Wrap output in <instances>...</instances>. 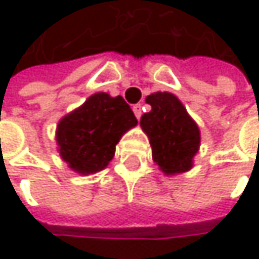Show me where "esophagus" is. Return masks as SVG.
<instances>
[{
    "instance_id": "obj_1",
    "label": "esophagus",
    "mask_w": 259,
    "mask_h": 259,
    "mask_svg": "<svg viewBox=\"0 0 259 259\" xmlns=\"http://www.w3.org/2000/svg\"><path fill=\"white\" fill-rule=\"evenodd\" d=\"M133 112H135V117L139 120V118H141V115H142V105H141V103L135 105V106H133Z\"/></svg>"
}]
</instances>
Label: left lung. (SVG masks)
Returning a JSON list of instances; mask_svg holds the SVG:
<instances>
[{"label":"left lung","instance_id":"1","mask_svg":"<svg viewBox=\"0 0 259 259\" xmlns=\"http://www.w3.org/2000/svg\"><path fill=\"white\" fill-rule=\"evenodd\" d=\"M145 102L151 111L141 117L139 124L148 136L153 162L165 176L192 169L201 144V132L195 120L172 93L157 91L147 96Z\"/></svg>","mask_w":259,"mask_h":259}]
</instances>
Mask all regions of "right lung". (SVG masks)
Listing matches in <instances>:
<instances>
[{
	"instance_id": "right-lung-1",
	"label": "right lung",
	"mask_w": 259,
	"mask_h": 259,
	"mask_svg": "<svg viewBox=\"0 0 259 259\" xmlns=\"http://www.w3.org/2000/svg\"><path fill=\"white\" fill-rule=\"evenodd\" d=\"M136 124L133 111L121 96L96 93L58 121L57 150L79 176L96 174L109 165L115 145Z\"/></svg>"
}]
</instances>
